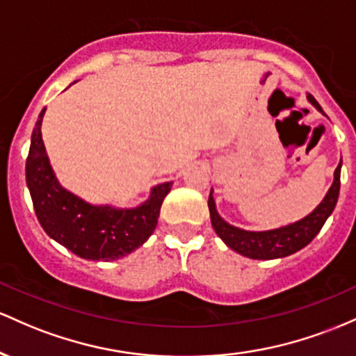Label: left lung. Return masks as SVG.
<instances>
[{
	"mask_svg": "<svg viewBox=\"0 0 356 356\" xmlns=\"http://www.w3.org/2000/svg\"><path fill=\"white\" fill-rule=\"evenodd\" d=\"M307 101L313 104L319 113H323L321 106H319L313 95L307 94ZM339 173H341V161H339L337 170H334L333 185H331L326 197L323 198V202L319 203L316 209L311 211L307 217L301 218V220L294 223H289V225L264 232L243 230L227 223L220 215H218L217 209H215V200L211 197L210 191L209 209L211 227H213V230L217 232L218 237H220L232 250L245 255V257L269 261V259L286 257V255L298 252V250H301L302 247H306L307 243L316 237L318 232L321 230V227L325 225L326 220H328L330 215L333 213L339 195Z\"/></svg>",
	"mask_w": 356,
	"mask_h": 356,
	"instance_id": "obj_1",
	"label": "left lung"
}]
</instances>
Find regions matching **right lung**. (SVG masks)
<instances>
[{
	"label": "right lung",
	"instance_id": "obj_1",
	"mask_svg": "<svg viewBox=\"0 0 356 356\" xmlns=\"http://www.w3.org/2000/svg\"><path fill=\"white\" fill-rule=\"evenodd\" d=\"M38 115L26 158V185L40 225L60 245L87 261H115L141 247L158 225L161 203L173 183L151 188L149 198L136 209L90 205L63 188L55 178L42 139Z\"/></svg>",
	"mask_w": 356,
	"mask_h": 356
}]
</instances>
